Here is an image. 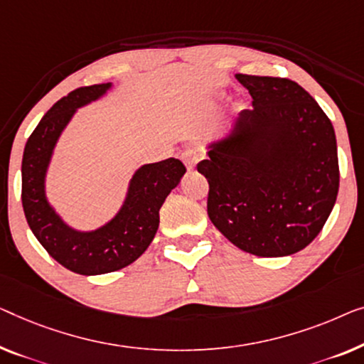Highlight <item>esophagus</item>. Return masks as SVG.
Returning <instances> with one entry per match:
<instances>
[{
  "instance_id": "1",
  "label": "esophagus",
  "mask_w": 364,
  "mask_h": 364,
  "mask_svg": "<svg viewBox=\"0 0 364 364\" xmlns=\"http://www.w3.org/2000/svg\"><path fill=\"white\" fill-rule=\"evenodd\" d=\"M198 159H200V156H198L197 151L188 149V151H186L182 154V161H183V164H186V167H187L188 171L193 169L195 164H197V162H198Z\"/></svg>"
}]
</instances>
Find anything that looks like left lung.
I'll list each match as a JSON object with an SVG mask.
<instances>
[{
  "instance_id": "left-lung-1",
  "label": "left lung",
  "mask_w": 364,
  "mask_h": 364,
  "mask_svg": "<svg viewBox=\"0 0 364 364\" xmlns=\"http://www.w3.org/2000/svg\"><path fill=\"white\" fill-rule=\"evenodd\" d=\"M250 92L197 171L208 181L207 212L250 255L281 257L312 243L340 186L335 129L318 103L289 78L236 73Z\"/></svg>"
}]
</instances>
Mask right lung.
<instances>
[{
    "instance_id": "right-lung-1",
    "label": "right lung",
    "mask_w": 364,
    "mask_h": 364,
    "mask_svg": "<svg viewBox=\"0 0 364 364\" xmlns=\"http://www.w3.org/2000/svg\"><path fill=\"white\" fill-rule=\"evenodd\" d=\"M112 87V82L80 87L60 98L29 136L21 166V200L29 228L59 264L82 276L123 269L138 259L159 228L162 203L186 173V166L173 157L141 166L118 213L97 230L72 228L55 212L47 200L46 177L57 141L78 108L105 97Z\"/></svg>"
}]
</instances>
